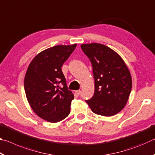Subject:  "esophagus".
Segmentation results:
<instances>
[{"instance_id":"esophagus-1","label":"esophagus","mask_w":155,"mask_h":155,"mask_svg":"<svg viewBox=\"0 0 155 155\" xmlns=\"http://www.w3.org/2000/svg\"><path fill=\"white\" fill-rule=\"evenodd\" d=\"M81 90H77V91H75V94H77V96H79L80 94H81Z\"/></svg>"}]
</instances>
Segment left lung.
I'll list each match as a JSON object with an SVG mask.
<instances>
[{
  "instance_id": "8db88e82",
  "label": "left lung",
  "mask_w": 155,
  "mask_h": 155,
  "mask_svg": "<svg viewBox=\"0 0 155 155\" xmlns=\"http://www.w3.org/2000/svg\"><path fill=\"white\" fill-rule=\"evenodd\" d=\"M81 49L91 63L94 94L86 103L94 114L112 116L124 108L132 88L124 61L114 51L101 44H86Z\"/></svg>"
}]
</instances>
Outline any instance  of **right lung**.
<instances>
[{"label":"right lung","mask_w":155,"mask_h":155,"mask_svg":"<svg viewBox=\"0 0 155 155\" xmlns=\"http://www.w3.org/2000/svg\"><path fill=\"white\" fill-rule=\"evenodd\" d=\"M77 46H55L39 53L28 65L25 90L28 103L41 118L52 123L70 112L74 94L68 90L61 67Z\"/></svg>","instance_id":"add662e5"}]
</instances>
